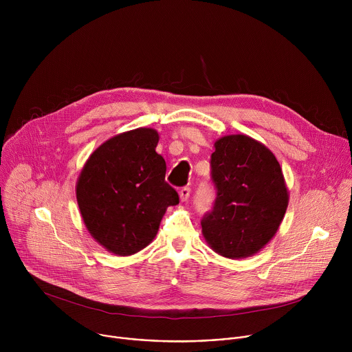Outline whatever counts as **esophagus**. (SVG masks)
<instances>
[{"label": "esophagus", "mask_w": 352, "mask_h": 352, "mask_svg": "<svg viewBox=\"0 0 352 352\" xmlns=\"http://www.w3.org/2000/svg\"><path fill=\"white\" fill-rule=\"evenodd\" d=\"M189 195H190V189H189V188H182V189L179 190V199H181V202H185V200H188Z\"/></svg>", "instance_id": "1"}]
</instances>
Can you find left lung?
<instances>
[{
	"mask_svg": "<svg viewBox=\"0 0 352 352\" xmlns=\"http://www.w3.org/2000/svg\"><path fill=\"white\" fill-rule=\"evenodd\" d=\"M210 164L217 197L200 223L205 241L227 259L254 256L273 239L288 206L281 167L269 147L241 133L214 142Z\"/></svg>",
	"mask_w": 352,
	"mask_h": 352,
	"instance_id": "1",
	"label": "left lung"
}]
</instances>
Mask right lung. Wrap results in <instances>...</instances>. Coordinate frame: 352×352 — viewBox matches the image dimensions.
<instances>
[{
  "instance_id": "right-lung-1",
  "label": "right lung",
  "mask_w": 352,
  "mask_h": 352,
  "mask_svg": "<svg viewBox=\"0 0 352 352\" xmlns=\"http://www.w3.org/2000/svg\"><path fill=\"white\" fill-rule=\"evenodd\" d=\"M159 132L136 128L100 144L86 160L76 200L83 223L110 254L131 256L152 242L168 206L179 204L156 153Z\"/></svg>"
}]
</instances>
